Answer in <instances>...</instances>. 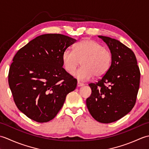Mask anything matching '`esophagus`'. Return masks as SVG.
I'll return each mask as SVG.
<instances>
[{"label":"esophagus","instance_id":"obj_1","mask_svg":"<svg viewBox=\"0 0 149 149\" xmlns=\"http://www.w3.org/2000/svg\"><path fill=\"white\" fill-rule=\"evenodd\" d=\"M84 84L83 83H80L79 81H78L77 82V87H81V86H84Z\"/></svg>","mask_w":149,"mask_h":149}]
</instances>
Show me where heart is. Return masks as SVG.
Returning a JSON list of instances; mask_svg holds the SVG:
<instances>
[{
    "instance_id": "b5f03b06",
    "label": "heart",
    "mask_w": 149,
    "mask_h": 149,
    "mask_svg": "<svg viewBox=\"0 0 149 149\" xmlns=\"http://www.w3.org/2000/svg\"><path fill=\"white\" fill-rule=\"evenodd\" d=\"M112 54L109 50L93 40H81L74 50L66 49L62 54L64 68L72 72L82 61V67L73 72L72 75L77 80L86 81L92 78L104 76L111 66Z\"/></svg>"
}]
</instances>
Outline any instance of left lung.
<instances>
[{
  "instance_id": "left-lung-1",
  "label": "left lung",
  "mask_w": 149,
  "mask_h": 149,
  "mask_svg": "<svg viewBox=\"0 0 149 149\" xmlns=\"http://www.w3.org/2000/svg\"><path fill=\"white\" fill-rule=\"evenodd\" d=\"M108 46L113 60L106 74L96 84H89L86 99L91 115L100 123L115 122L133 108L140 86V72L135 54L120 41L98 36Z\"/></svg>"
}]
</instances>
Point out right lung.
Segmentation results:
<instances>
[{
    "label": "right lung",
    "mask_w": 149,
    "mask_h": 149,
    "mask_svg": "<svg viewBox=\"0 0 149 149\" xmlns=\"http://www.w3.org/2000/svg\"><path fill=\"white\" fill-rule=\"evenodd\" d=\"M76 40L61 34H46L30 41L16 54L8 83L16 106L40 123L52 120L77 80L62 66V54Z\"/></svg>",
    "instance_id": "right-lung-1"
}]
</instances>
